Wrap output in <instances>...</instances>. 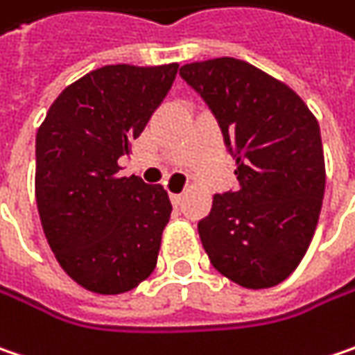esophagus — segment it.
I'll list each match as a JSON object with an SVG mask.
<instances>
[{"mask_svg":"<svg viewBox=\"0 0 355 355\" xmlns=\"http://www.w3.org/2000/svg\"><path fill=\"white\" fill-rule=\"evenodd\" d=\"M169 200H171V204L173 205H180L182 204V200H184V196H182V193H171Z\"/></svg>","mask_w":355,"mask_h":355,"instance_id":"34e87169","label":"esophagus"}]
</instances>
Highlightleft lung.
Instances as JSON below:
<instances>
[{"label":"left lung","mask_w":355,"mask_h":355,"mask_svg":"<svg viewBox=\"0 0 355 355\" xmlns=\"http://www.w3.org/2000/svg\"><path fill=\"white\" fill-rule=\"evenodd\" d=\"M236 157V191L216 193L198 223L211 266L248 290L282 284L313 238L326 164L318 119L284 81L234 58L186 63Z\"/></svg>","instance_id":"8db88e82"}]
</instances>
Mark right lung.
Returning <instances> with one entry per match:
<instances>
[{
  "instance_id": "1",
  "label": "right lung",
  "mask_w": 355,
  "mask_h": 355,
  "mask_svg": "<svg viewBox=\"0 0 355 355\" xmlns=\"http://www.w3.org/2000/svg\"><path fill=\"white\" fill-rule=\"evenodd\" d=\"M178 63L103 65L67 85L35 135V202L63 272L81 288L116 295L155 270L171 202L162 186L119 175Z\"/></svg>"
}]
</instances>
